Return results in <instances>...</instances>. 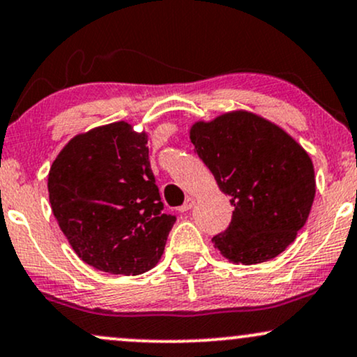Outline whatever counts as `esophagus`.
Returning <instances> with one entry per match:
<instances>
[{"mask_svg":"<svg viewBox=\"0 0 357 357\" xmlns=\"http://www.w3.org/2000/svg\"><path fill=\"white\" fill-rule=\"evenodd\" d=\"M195 203H196V199L192 198V196H190V198H186V202H184V204L181 208H179V211L181 213H186V211H190L192 206H195Z\"/></svg>","mask_w":357,"mask_h":357,"instance_id":"obj_1","label":"esophagus"}]
</instances>
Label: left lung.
Here are the masks:
<instances>
[{
    "mask_svg": "<svg viewBox=\"0 0 357 357\" xmlns=\"http://www.w3.org/2000/svg\"><path fill=\"white\" fill-rule=\"evenodd\" d=\"M195 151L235 206L230 227L213 236L233 264L255 265L280 255L309 218L314 165L282 127L248 110H231L191 126Z\"/></svg>",
    "mask_w": 357,
    "mask_h": 357,
    "instance_id": "left-lung-1",
    "label": "left lung"
}]
</instances>
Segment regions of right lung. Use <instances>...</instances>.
Returning a JSON list of instances; mask_svg holds the SVG:
<instances>
[{
    "instance_id": "right-lung-1",
    "label": "right lung",
    "mask_w": 357,
    "mask_h": 357,
    "mask_svg": "<svg viewBox=\"0 0 357 357\" xmlns=\"http://www.w3.org/2000/svg\"><path fill=\"white\" fill-rule=\"evenodd\" d=\"M60 230L90 267L139 275L155 267L176 216L162 213L147 132L124 121L77 134L48 173Z\"/></svg>"
}]
</instances>
